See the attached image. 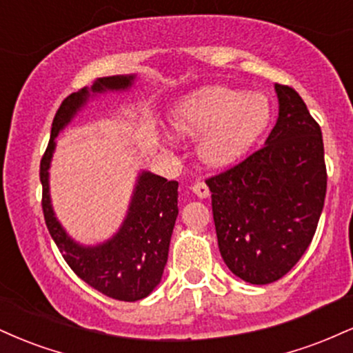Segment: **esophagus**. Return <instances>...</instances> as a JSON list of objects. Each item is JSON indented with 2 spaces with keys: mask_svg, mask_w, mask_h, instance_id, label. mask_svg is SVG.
Instances as JSON below:
<instances>
[{
  "mask_svg": "<svg viewBox=\"0 0 353 353\" xmlns=\"http://www.w3.org/2000/svg\"><path fill=\"white\" fill-rule=\"evenodd\" d=\"M192 192L196 194L197 197H201V199H205V197H209V188H208V184H205V182H196V184L192 185Z\"/></svg>",
  "mask_w": 353,
  "mask_h": 353,
  "instance_id": "1",
  "label": "esophagus"
}]
</instances>
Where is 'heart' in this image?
Returning a JSON list of instances; mask_svg holds the SVG:
<instances>
[{
	"mask_svg": "<svg viewBox=\"0 0 353 353\" xmlns=\"http://www.w3.org/2000/svg\"><path fill=\"white\" fill-rule=\"evenodd\" d=\"M270 116L269 99L261 92L210 86L181 99L171 112V124L181 136L202 132V159L210 165H228L262 136Z\"/></svg>",
	"mask_w": 353,
	"mask_h": 353,
	"instance_id": "heart-1",
	"label": "heart"
}]
</instances>
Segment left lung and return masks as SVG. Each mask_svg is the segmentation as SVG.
Here are the masks:
<instances>
[{
  "label": "left lung",
  "instance_id": "1",
  "mask_svg": "<svg viewBox=\"0 0 353 353\" xmlns=\"http://www.w3.org/2000/svg\"><path fill=\"white\" fill-rule=\"evenodd\" d=\"M279 119L261 149L209 177L219 250L230 272L265 285L297 264L327 192L322 131L294 88L275 84Z\"/></svg>",
  "mask_w": 353,
  "mask_h": 353
}]
</instances>
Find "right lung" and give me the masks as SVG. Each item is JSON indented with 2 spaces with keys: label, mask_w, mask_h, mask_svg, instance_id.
I'll list each match as a JSON object with an SVG mask.
<instances>
[{
  "label": "right lung",
  "mask_w": 353,
  "mask_h": 353,
  "mask_svg": "<svg viewBox=\"0 0 353 353\" xmlns=\"http://www.w3.org/2000/svg\"><path fill=\"white\" fill-rule=\"evenodd\" d=\"M134 76H109L92 84L91 92L124 91ZM88 88L72 92L61 103L52 119L51 137L39 164L43 184V214L52 241L72 272L98 292L116 301L136 302L148 297L163 277L169 242L177 219V181H168L152 172H141L132 192L128 216L116 236L104 244L84 247L68 236L54 217L50 199V163L54 139L71 123L91 96Z\"/></svg>",
  "instance_id": "add662e5"
}]
</instances>
